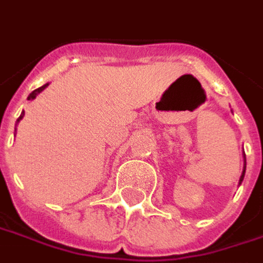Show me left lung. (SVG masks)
<instances>
[{
  "instance_id": "obj_1",
  "label": "left lung",
  "mask_w": 263,
  "mask_h": 263,
  "mask_svg": "<svg viewBox=\"0 0 263 263\" xmlns=\"http://www.w3.org/2000/svg\"><path fill=\"white\" fill-rule=\"evenodd\" d=\"M243 160H245V165H243V172H241V177H240V181H238V185H241L243 179H245V174H246V154H243Z\"/></svg>"
}]
</instances>
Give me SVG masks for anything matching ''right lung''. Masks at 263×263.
<instances>
[{
	"mask_svg": "<svg viewBox=\"0 0 263 263\" xmlns=\"http://www.w3.org/2000/svg\"><path fill=\"white\" fill-rule=\"evenodd\" d=\"M47 86H48V84H45V85H42V86H40V88H36L35 91H32V92H30V94L28 96V100H30V101H32V100H35V98H36V96H38L40 92H42V91H44V89H45ZM23 116H25V111H22V115L18 116L17 123L20 122V120L23 119Z\"/></svg>",
	"mask_w": 263,
	"mask_h": 263,
	"instance_id": "add662e5",
	"label": "right lung"
}]
</instances>
